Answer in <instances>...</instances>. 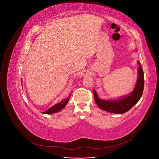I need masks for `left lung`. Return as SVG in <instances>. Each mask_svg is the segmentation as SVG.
<instances>
[{
    "label": "left lung",
    "mask_w": 159,
    "mask_h": 159,
    "mask_svg": "<svg viewBox=\"0 0 159 159\" xmlns=\"http://www.w3.org/2000/svg\"><path fill=\"white\" fill-rule=\"evenodd\" d=\"M139 78L137 82L133 92L125 97L119 100L106 101L99 99L96 91L93 89V94L95 103L98 107L107 112L122 114L128 111L135 105L140 99L143 95L144 89V73L140 62L138 61Z\"/></svg>",
    "instance_id": "left-lung-1"
}]
</instances>
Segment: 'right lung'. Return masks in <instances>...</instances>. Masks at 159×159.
I'll use <instances>...</instances> for the list:
<instances>
[{
  "label": "right lung",
  "mask_w": 159,
  "mask_h": 159,
  "mask_svg": "<svg viewBox=\"0 0 159 159\" xmlns=\"http://www.w3.org/2000/svg\"><path fill=\"white\" fill-rule=\"evenodd\" d=\"M71 95L69 96V97L66 99L62 100L61 102H60L59 103L56 104L54 106H52V107H50L49 109H48L46 111L43 112V113L44 114H52V113H55L56 112H58L60 111H61L62 109H63L67 104V103L68 102V101L70 98Z\"/></svg>",
  "instance_id": "add662e5"
}]
</instances>
